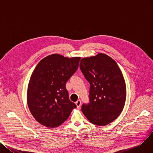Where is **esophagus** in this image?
<instances>
[{"instance_id": "esophagus-1", "label": "esophagus", "mask_w": 153, "mask_h": 153, "mask_svg": "<svg viewBox=\"0 0 153 153\" xmlns=\"http://www.w3.org/2000/svg\"><path fill=\"white\" fill-rule=\"evenodd\" d=\"M76 105L77 106V108H79L81 105H82V102H81L80 100H78L76 102Z\"/></svg>"}]
</instances>
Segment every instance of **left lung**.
Segmentation results:
<instances>
[{"mask_svg":"<svg viewBox=\"0 0 153 153\" xmlns=\"http://www.w3.org/2000/svg\"><path fill=\"white\" fill-rule=\"evenodd\" d=\"M79 68L89 83V103L82 111L91 123L104 126L121 114L126 100V85L114 60L104 53L83 58Z\"/></svg>","mask_w":153,"mask_h":153,"instance_id":"obj_1","label":"left lung"}]
</instances>
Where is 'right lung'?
Instances as JSON below:
<instances>
[{"label": "right lung", "instance_id": "obj_1", "mask_svg": "<svg viewBox=\"0 0 153 153\" xmlns=\"http://www.w3.org/2000/svg\"><path fill=\"white\" fill-rule=\"evenodd\" d=\"M80 59L52 54L36 67L29 82L27 101L31 114L39 123L57 127L76 107L69 100L66 83L76 72Z\"/></svg>", "mask_w": 153, "mask_h": 153}]
</instances>
